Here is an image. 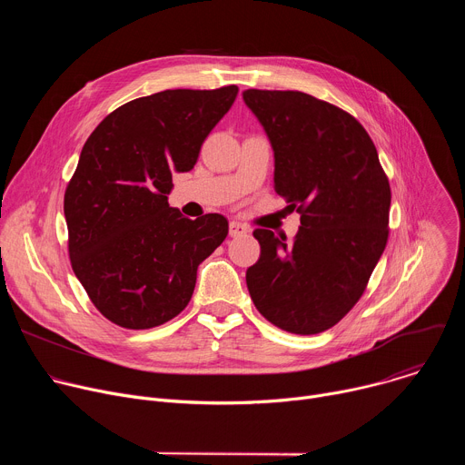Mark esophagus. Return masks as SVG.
<instances>
[{
  "instance_id": "1",
  "label": "esophagus",
  "mask_w": 465,
  "mask_h": 465,
  "mask_svg": "<svg viewBox=\"0 0 465 465\" xmlns=\"http://www.w3.org/2000/svg\"><path fill=\"white\" fill-rule=\"evenodd\" d=\"M250 232V228L246 226V224H242V223H239V221H232L230 223V235L232 237H242V235H246Z\"/></svg>"
}]
</instances>
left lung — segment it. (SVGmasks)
<instances>
[{
  "mask_svg": "<svg viewBox=\"0 0 465 465\" xmlns=\"http://www.w3.org/2000/svg\"><path fill=\"white\" fill-rule=\"evenodd\" d=\"M242 101L274 151L276 193L302 213L294 241L253 232L261 255L248 292L276 327L316 335L351 311L384 252L388 178L348 112L291 90H244Z\"/></svg>",
  "mask_w": 465,
  "mask_h": 465,
  "instance_id": "1",
  "label": "left lung"
}]
</instances>
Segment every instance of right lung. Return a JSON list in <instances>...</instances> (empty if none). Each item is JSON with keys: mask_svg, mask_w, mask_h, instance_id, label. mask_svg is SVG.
<instances>
[{"mask_svg": "<svg viewBox=\"0 0 465 465\" xmlns=\"http://www.w3.org/2000/svg\"><path fill=\"white\" fill-rule=\"evenodd\" d=\"M239 88L165 90L106 115L64 194L72 267L94 305L126 329H151L189 303L196 269L228 221H194L167 203L173 174L194 167Z\"/></svg>", "mask_w": 465, "mask_h": 465, "instance_id": "1", "label": "right lung"}]
</instances>
